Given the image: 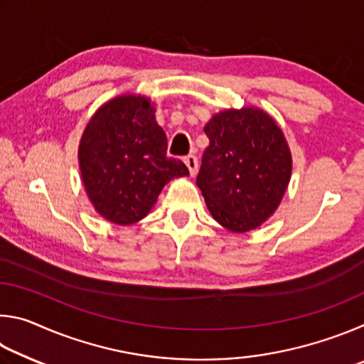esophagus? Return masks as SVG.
I'll list each match as a JSON object with an SVG mask.
<instances>
[{
	"instance_id": "34e87169",
	"label": "esophagus",
	"mask_w": 364,
	"mask_h": 364,
	"mask_svg": "<svg viewBox=\"0 0 364 364\" xmlns=\"http://www.w3.org/2000/svg\"><path fill=\"white\" fill-rule=\"evenodd\" d=\"M184 164H186L191 176H194L197 173V168H199V162H197V157L196 156L184 157Z\"/></svg>"
}]
</instances>
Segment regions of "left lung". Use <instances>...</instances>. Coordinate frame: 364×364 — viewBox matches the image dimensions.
<instances>
[{
  "mask_svg": "<svg viewBox=\"0 0 364 364\" xmlns=\"http://www.w3.org/2000/svg\"><path fill=\"white\" fill-rule=\"evenodd\" d=\"M210 144L197 186L215 221L249 232L273 215L292 176V154L273 117L244 106L213 114L204 127Z\"/></svg>",
  "mask_w": 364,
  "mask_h": 364,
  "instance_id": "obj_1",
  "label": "left lung"
}]
</instances>
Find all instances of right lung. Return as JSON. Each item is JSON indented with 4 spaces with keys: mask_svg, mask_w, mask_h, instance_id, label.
Listing matches in <instances>:
<instances>
[{
    "mask_svg": "<svg viewBox=\"0 0 364 364\" xmlns=\"http://www.w3.org/2000/svg\"><path fill=\"white\" fill-rule=\"evenodd\" d=\"M78 165L91 205L117 226L147 217L165 184L189 175L181 160L167 157V136L143 95L115 96L96 110L80 139Z\"/></svg>",
    "mask_w": 364,
    "mask_h": 364,
    "instance_id": "1",
    "label": "right lung"
}]
</instances>
